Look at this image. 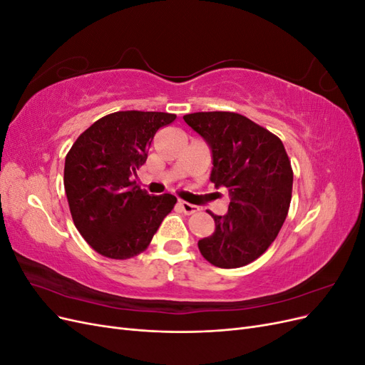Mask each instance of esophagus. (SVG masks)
Segmentation results:
<instances>
[{"label": "esophagus", "instance_id": "obj_1", "mask_svg": "<svg viewBox=\"0 0 365 365\" xmlns=\"http://www.w3.org/2000/svg\"><path fill=\"white\" fill-rule=\"evenodd\" d=\"M180 208H181V212L184 215H195V213L200 212V208H197L196 205L189 204V202H184V201H180Z\"/></svg>", "mask_w": 365, "mask_h": 365}]
</instances>
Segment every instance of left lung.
<instances>
[{"label":"left lung","mask_w":365,"mask_h":365,"mask_svg":"<svg viewBox=\"0 0 365 365\" xmlns=\"http://www.w3.org/2000/svg\"><path fill=\"white\" fill-rule=\"evenodd\" d=\"M184 121L212 149L210 181L230 195L228 213H210L216 230L197 248L217 268L245 267L269 248L288 215L294 180L288 153L277 135L236 113H193Z\"/></svg>","instance_id":"8db88e82"}]
</instances>
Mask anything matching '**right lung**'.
<instances>
[{
	"mask_svg": "<svg viewBox=\"0 0 365 365\" xmlns=\"http://www.w3.org/2000/svg\"><path fill=\"white\" fill-rule=\"evenodd\" d=\"M175 118L152 111L108 114L82 132L65 157L73 222L102 256L125 260L145 251L176 204L173 195L150 196L130 181L146 163L153 135Z\"/></svg>",
	"mask_w": 365,
	"mask_h": 365,
	"instance_id": "obj_1",
	"label": "right lung"
}]
</instances>
